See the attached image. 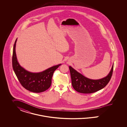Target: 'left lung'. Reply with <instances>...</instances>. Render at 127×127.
Returning <instances> with one entry per match:
<instances>
[{
    "label": "left lung",
    "instance_id": "8db88e82",
    "mask_svg": "<svg viewBox=\"0 0 127 127\" xmlns=\"http://www.w3.org/2000/svg\"><path fill=\"white\" fill-rule=\"evenodd\" d=\"M73 88L75 91L81 93H92L104 88L111 78L113 65L109 74L102 79H91L87 78L78 72L71 66H69Z\"/></svg>",
    "mask_w": 127,
    "mask_h": 127
}]
</instances>
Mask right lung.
Masks as SVG:
<instances>
[{"instance_id":"obj_1","label":"right lung","mask_w":127,"mask_h":127,"mask_svg":"<svg viewBox=\"0 0 127 127\" xmlns=\"http://www.w3.org/2000/svg\"><path fill=\"white\" fill-rule=\"evenodd\" d=\"M17 40V38L13 47L12 66L20 84L26 90L34 93H40L47 90L51 85L55 70L61 64L50 67L40 72H31L26 70L19 65L17 60L16 53Z\"/></svg>"}]
</instances>
